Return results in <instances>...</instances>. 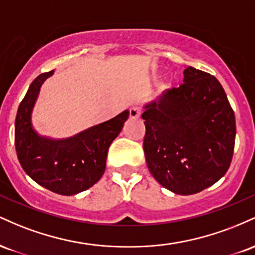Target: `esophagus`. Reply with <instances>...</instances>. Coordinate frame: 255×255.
Here are the masks:
<instances>
[{"label": "esophagus", "mask_w": 255, "mask_h": 255, "mask_svg": "<svg viewBox=\"0 0 255 255\" xmlns=\"http://www.w3.org/2000/svg\"><path fill=\"white\" fill-rule=\"evenodd\" d=\"M140 116V110L137 108H130L129 109V118L130 119H137Z\"/></svg>", "instance_id": "obj_1"}]
</instances>
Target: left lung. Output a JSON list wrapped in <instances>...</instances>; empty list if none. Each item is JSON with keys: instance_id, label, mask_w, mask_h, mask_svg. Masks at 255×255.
Returning a JSON list of instances; mask_svg holds the SVG:
<instances>
[{"instance_id": "1", "label": "left lung", "mask_w": 255, "mask_h": 255, "mask_svg": "<svg viewBox=\"0 0 255 255\" xmlns=\"http://www.w3.org/2000/svg\"><path fill=\"white\" fill-rule=\"evenodd\" d=\"M144 152L148 170L175 194L212 186L229 169L235 115L213 75L188 66L183 84L144 105Z\"/></svg>"}]
</instances>
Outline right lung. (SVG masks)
I'll return each instance as SVG.
<instances>
[{
    "instance_id": "add662e5",
    "label": "right lung",
    "mask_w": 255,
    "mask_h": 255,
    "mask_svg": "<svg viewBox=\"0 0 255 255\" xmlns=\"http://www.w3.org/2000/svg\"><path fill=\"white\" fill-rule=\"evenodd\" d=\"M54 71L32 81L17 109L15 148L26 174L61 195H74L97 183L105 171L108 150L122 130L129 111L66 139L40 135L32 125V111L44 81Z\"/></svg>"
}]
</instances>
